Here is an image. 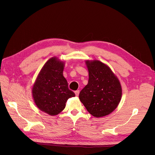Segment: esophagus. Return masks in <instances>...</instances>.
Wrapping results in <instances>:
<instances>
[{"instance_id": "1", "label": "esophagus", "mask_w": 155, "mask_h": 155, "mask_svg": "<svg viewBox=\"0 0 155 155\" xmlns=\"http://www.w3.org/2000/svg\"><path fill=\"white\" fill-rule=\"evenodd\" d=\"M79 93H80V91H79V90H77V91H75V94L76 96H78V95H79Z\"/></svg>"}]
</instances>
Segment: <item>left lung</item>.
Returning a JSON list of instances; mask_svg holds the SVG:
<instances>
[{
	"mask_svg": "<svg viewBox=\"0 0 155 155\" xmlns=\"http://www.w3.org/2000/svg\"><path fill=\"white\" fill-rule=\"evenodd\" d=\"M86 64L88 82L80 91L79 99L94 117L107 116L116 109L120 101L119 81L109 67L101 61H87Z\"/></svg>",
	"mask_w": 155,
	"mask_h": 155,
	"instance_id": "left-lung-1",
	"label": "left lung"
}]
</instances>
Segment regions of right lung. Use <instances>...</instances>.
<instances>
[{
  "mask_svg": "<svg viewBox=\"0 0 155 155\" xmlns=\"http://www.w3.org/2000/svg\"><path fill=\"white\" fill-rule=\"evenodd\" d=\"M63 62L51 58L41 70L32 88L37 107L51 116L58 114L64 109L67 100L75 96L63 75Z\"/></svg>",
  "mask_w": 155,
  "mask_h": 155,
  "instance_id": "right-lung-1",
  "label": "right lung"
}]
</instances>
